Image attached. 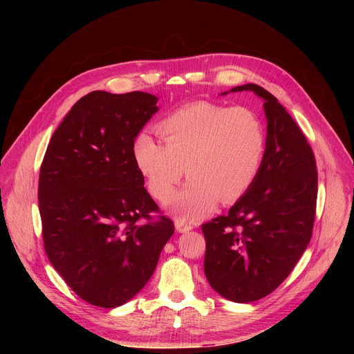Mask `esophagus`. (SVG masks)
Segmentation results:
<instances>
[{"label": "esophagus", "mask_w": 354, "mask_h": 354, "mask_svg": "<svg viewBox=\"0 0 354 354\" xmlns=\"http://www.w3.org/2000/svg\"><path fill=\"white\" fill-rule=\"evenodd\" d=\"M175 230H176L178 232H180V234H182V232H188V231L192 230V225L188 224V222L178 219V221H175Z\"/></svg>", "instance_id": "esophagus-1"}]
</instances>
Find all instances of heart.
I'll use <instances>...</instances> for the list:
<instances>
[{
	"label": "heart",
	"mask_w": 354,
	"mask_h": 354,
	"mask_svg": "<svg viewBox=\"0 0 354 354\" xmlns=\"http://www.w3.org/2000/svg\"><path fill=\"white\" fill-rule=\"evenodd\" d=\"M158 132L165 145L140 132L133 158L160 202L174 195L185 167L191 178L169 203L171 214L182 221H198L219 199L232 202L244 195L264 159V124L247 107L194 103L163 119Z\"/></svg>",
	"instance_id": "1"
}]
</instances>
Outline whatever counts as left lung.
<instances>
[{"instance_id": "1", "label": "left lung", "mask_w": 354, "mask_h": 354, "mask_svg": "<svg viewBox=\"0 0 354 354\" xmlns=\"http://www.w3.org/2000/svg\"><path fill=\"white\" fill-rule=\"evenodd\" d=\"M244 90L264 100V159L228 214L202 225L207 280L234 303L257 301L286 280L310 243L317 201L315 159L300 127L261 86L248 83L230 91Z\"/></svg>"}]
</instances>
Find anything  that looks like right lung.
Returning <instances> with one entry per match:
<instances>
[{
	"mask_svg": "<svg viewBox=\"0 0 354 354\" xmlns=\"http://www.w3.org/2000/svg\"><path fill=\"white\" fill-rule=\"evenodd\" d=\"M145 91L83 96L55 129L40 169L39 208L50 263L80 299L119 307L151 280L175 227L142 222L159 208L133 142L159 110Z\"/></svg>",
	"mask_w": 354,
	"mask_h": 354,
	"instance_id": "add662e5",
	"label": "right lung"
}]
</instances>
